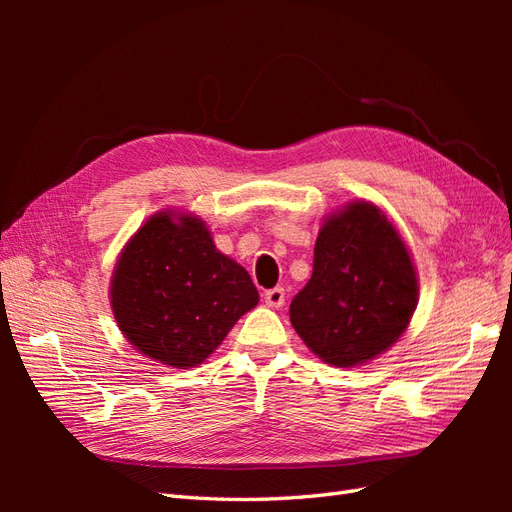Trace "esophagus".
I'll use <instances>...</instances> for the list:
<instances>
[{"instance_id": "esophagus-1", "label": "esophagus", "mask_w": 512, "mask_h": 512, "mask_svg": "<svg viewBox=\"0 0 512 512\" xmlns=\"http://www.w3.org/2000/svg\"><path fill=\"white\" fill-rule=\"evenodd\" d=\"M286 301V292L284 288H271L265 292V303L269 307H282Z\"/></svg>"}]
</instances>
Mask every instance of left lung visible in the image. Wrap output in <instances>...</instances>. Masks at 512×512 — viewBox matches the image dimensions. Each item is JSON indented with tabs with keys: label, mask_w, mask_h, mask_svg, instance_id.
<instances>
[{
	"label": "left lung",
	"mask_w": 512,
	"mask_h": 512,
	"mask_svg": "<svg viewBox=\"0 0 512 512\" xmlns=\"http://www.w3.org/2000/svg\"><path fill=\"white\" fill-rule=\"evenodd\" d=\"M416 297L406 243L380 209L361 200L322 224L314 271L294 294L290 322L322 361L352 367L397 342Z\"/></svg>",
	"instance_id": "obj_1"
}]
</instances>
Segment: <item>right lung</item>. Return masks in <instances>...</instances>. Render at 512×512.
I'll use <instances>...</instances> for the list:
<instances>
[{
  "instance_id": "obj_1",
  "label": "right lung",
  "mask_w": 512,
  "mask_h": 512,
  "mask_svg": "<svg viewBox=\"0 0 512 512\" xmlns=\"http://www.w3.org/2000/svg\"><path fill=\"white\" fill-rule=\"evenodd\" d=\"M158 213L123 250L111 286L128 342L164 365L188 369L218 348L258 303L247 271L215 250L205 222Z\"/></svg>"
}]
</instances>
